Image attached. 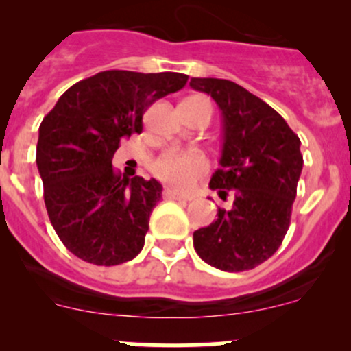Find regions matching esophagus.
Segmentation results:
<instances>
[{"instance_id": "1", "label": "esophagus", "mask_w": 351, "mask_h": 351, "mask_svg": "<svg viewBox=\"0 0 351 351\" xmlns=\"http://www.w3.org/2000/svg\"><path fill=\"white\" fill-rule=\"evenodd\" d=\"M162 197H165L166 200H190L189 195H183V193L175 192V190H171V189H165Z\"/></svg>"}]
</instances>
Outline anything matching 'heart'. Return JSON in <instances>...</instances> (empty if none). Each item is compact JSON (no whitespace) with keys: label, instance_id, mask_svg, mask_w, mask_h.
<instances>
[{"label":"heart","instance_id":"1","mask_svg":"<svg viewBox=\"0 0 351 351\" xmlns=\"http://www.w3.org/2000/svg\"><path fill=\"white\" fill-rule=\"evenodd\" d=\"M207 159L200 153L168 151L156 159L153 169L158 178L176 189H190L200 175L207 171Z\"/></svg>","mask_w":351,"mask_h":351}]
</instances>
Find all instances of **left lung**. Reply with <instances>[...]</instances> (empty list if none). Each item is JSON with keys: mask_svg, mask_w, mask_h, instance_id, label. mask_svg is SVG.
<instances>
[{"mask_svg": "<svg viewBox=\"0 0 351 351\" xmlns=\"http://www.w3.org/2000/svg\"><path fill=\"white\" fill-rule=\"evenodd\" d=\"M222 115V151L210 186L219 197L234 190L231 210L193 232L197 254L222 271H244L267 261L284 241L304 159L300 139L284 117L239 84L192 77Z\"/></svg>", "mask_w": 351, "mask_h": 351, "instance_id": "left-lung-1", "label": "left lung"}]
</instances>
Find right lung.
Listing matches in <instances>:
<instances>
[{
  "mask_svg": "<svg viewBox=\"0 0 351 351\" xmlns=\"http://www.w3.org/2000/svg\"><path fill=\"white\" fill-rule=\"evenodd\" d=\"M182 73L104 71L73 84L38 127L37 168L59 239L88 263L112 267L144 246L158 180L119 175V143L143 132V115L159 98L182 90Z\"/></svg>",
  "mask_w": 351,
  "mask_h": 351,
  "instance_id": "obj_1",
  "label": "right lung"
}]
</instances>
